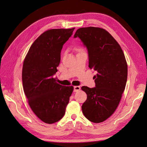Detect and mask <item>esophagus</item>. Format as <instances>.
Masks as SVG:
<instances>
[{
    "label": "esophagus",
    "instance_id": "obj_1",
    "mask_svg": "<svg viewBox=\"0 0 147 147\" xmlns=\"http://www.w3.org/2000/svg\"><path fill=\"white\" fill-rule=\"evenodd\" d=\"M80 90V86H75L74 87V92H78Z\"/></svg>",
    "mask_w": 147,
    "mask_h": 147
}]
</instances>
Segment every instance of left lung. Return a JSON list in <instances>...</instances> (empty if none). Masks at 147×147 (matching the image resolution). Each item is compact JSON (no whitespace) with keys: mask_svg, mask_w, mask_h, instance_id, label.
<instances>
[{"mask_svg":"<svg viewBox=\"0 0 147 147\" xmlns=\"http://www.w3.org/2000/svg\"><path fill=\"white\" fill-rule=\"evenodd\" d=\"M74 37H78L86 47L89 67L96 72L95 87H82L87 94L82 112L92 123L103 122L117 109L125 89L127 78L125 56L116 40L104 29L82 28Z\"/></svg>","mask_w":147,"mask_h":147,"instance_id":"obj_1","label":"left lung"}]
</instances>
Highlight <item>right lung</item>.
I'll return each instance as SVG.
<instances>
[{"mask_svg":"<svg viewBox=\"0 0 147 147\" xmlns=\"http://www.w3.org/2000/svg\"><path fill=\"white\" fill-rule=\"evenodd\" d=\"M75 28L45 31L35 40L26 55L22 70L24 92L35 115L48 124L64 117L73 86H63L53 78L64 44Z\"/></svg>","mask_w":147,"mask_h":147,"instance_id":"add662e5","label":"right lung"}]
</instances>
